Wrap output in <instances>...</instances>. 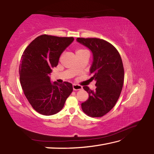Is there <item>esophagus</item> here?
I'll return each instance as SVG.
<instances>
[{
    "instance_id": "esophagus-1",
    "label": "esophagus",
    "mask_w": 154,
    "mask_h": 154,
    "mask_svg": "<svg viewBox=\"0 0 154 154\" xmlns=\"http://www.w3.org/2000/svg\"><path fill=\"white\" fill-rule=\"evenodd\" d=\"M73 89L74 91H79V90H81L83 89V87L77 84H73Z\"/></svg>"
}]
</instances>
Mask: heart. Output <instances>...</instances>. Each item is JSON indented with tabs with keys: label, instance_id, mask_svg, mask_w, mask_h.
Wrapping results in <instances>:
<instances>
[{
	"label": "heart",
	"instance_id": "heart-1",
	"mask_svg": "<svg viewBox=\"0 0 154 154\" xmlns=\"http://www.w3.org/2000/svg\"><path fill=\"white\" fill-rule=\"evenodd\" d=\"M81 50H77V51H81Z\"/></svg>",
	"mask_w": 154,
	"mask_h": 154
}]
</instances>
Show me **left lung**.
I'll return each instance as SVG.
<instances>
[{
  "mask_svg": "<svg viewBox=\"0 0 154 154\" xmlns=\"http://www.w3.org/2000/svg\"><path fill=\"white\" fill-rule=\"evenodd\" d=\"M77 41L92 51L91 77L96 81L95 91L84 86L89 99L81 104L83 112L91 117H101L115 105L122 89L124 71L122 59L113 45L99 38H78Z\"/></svg>",
  "mask_w": 154,
  "mask_h": 154,
  "instance_id": "left-lung-1",
  "label": "left lung"
}]
</instances>
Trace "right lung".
<instances>
[{
  "instance_id": "add662e5",
  "label": "right lung",
  "mask_w": 154,
  "mask_h": 154,
  "mask_svg": "<svg viewBox=\"0 0 154 154\" xmlns=\"http://www.w3.org/2000/svg\"><path fill=\"white\" fill-rule=\"evenodd\" d=\"M73 40V37L42 35L28 45L22 55L19 67L22 88L34 109L43 115L60 112L73 91L70 83H51L50 75Z\"/></svg>"
}]
</instances>
